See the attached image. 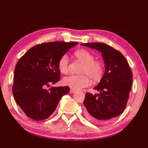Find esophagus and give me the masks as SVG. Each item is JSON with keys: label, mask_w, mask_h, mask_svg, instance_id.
<instances>
[{"label": "esophagus", "mask_w": 148, "mask_h": 148, "mask_svg": "<svg viewBox=\"0 0 148 148\" xmlns=\"http://www.w3.org/2000/svg\"><path fill=\"white\" fill-rule=\"evenodd\" d=\"M75 92H76V90H74V89H72V88H71V89H70V93H75Z\"/></svg>", "instance_id": "34e87169"}]
</instances>
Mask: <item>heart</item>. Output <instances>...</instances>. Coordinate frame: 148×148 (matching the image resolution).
Returning a JSON list of instances; mask_svg holds the SVG:
<instances>
[{
  "instance_id": "b5f03b06",
  "label": "heart",
  "mask_w": 148,
  "mask_h": 148,
  "mask_svg": "<svg viewBox=\"0 0 148 148\" xmlns=\"http://www.w3.org/2000/svg\"><path fill=\"white\" fill-rule=\"evenodd\" d=\"M75 56L79 62L82 64L79 75H71L62 80L64 85L70 86L74 90H80L88 86L91 83L102 80L104 75V65L101 60H95L93 54L85 49H80L75 52ZM69 58L64 55L59 60L58 68L63 74H67L69 71ZM87 75H86V74Z\"/></svg>"
}]
</instances>
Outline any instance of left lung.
Returning <instances> with one entry per match:
<instances>
[{
    "instance_id": "8db88e82",
    "label": "left lung",
    "mask_w": 148,
    "mask_h": 148,
    "mask_svg": "<svg viewBox=\"0 0 148 148\" xmlns=\"http://www.w3.org/2000/svg\"><path fill=\"white\" fill-rule=\"evenodd\" d=\"M102 53L106 71L94 88L100 94L86 93L85 117L97 124L114 119L124 110L132 84V73L127 60L118 50L102 42L82 43Z\"/></svg>"
}]
</instances>
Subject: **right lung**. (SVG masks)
I'll return each instance as SVG.
<instances>
[{"instance_id":"obj_1","label":"right lung","mask_w":148,"mask_h":148,"mask_svg":"<svg viewBox=\"0 0 148 148\" xmlns=\"http://www.w3.org/2000/svg\"><path fill=\"white\" fill-rule=\"evenodd\" d=\"M77 42L55 41L32 47L21 58L14 70L12 93L26 116L35 121L48 119L61 98L69 92L68 86L46 89L60 79L59 60Z\"/></svg>"}]
</instances>
